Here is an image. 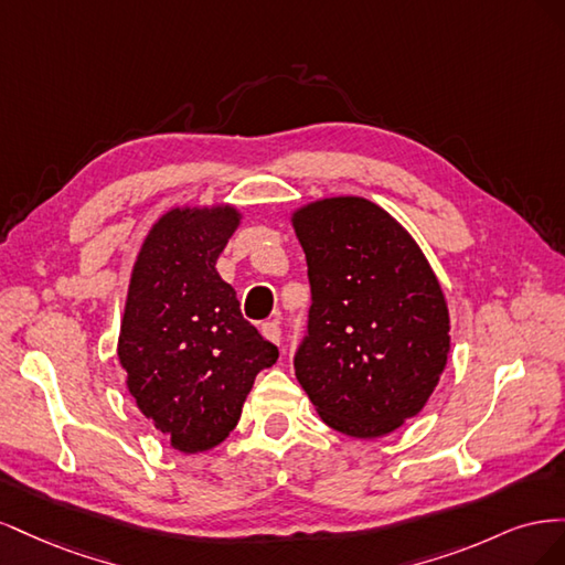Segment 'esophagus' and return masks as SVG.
<instances>
[{
	"instance_id": "obj_1",
	"label": "esophagus",
	"mask_w": 565,
	"mask_h": 565,
	"mask_svg": "<svg viewBox=\"0 0 565 565\" xmlns=\"http://www.w3.org/2000/svg\"><path fill=\"white\" fill-rule=\"evenodd\" d=\"M262 334L268 339V341H273V344H280V339H282V332H280V324L276 322V320H270V322H264L262 324Z\"/></svg>"
}]
</instances>
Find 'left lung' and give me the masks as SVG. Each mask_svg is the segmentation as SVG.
Listing matches in <instances>:
<instances>
[{
    "instance_id": "left-lung-1",
    "label": "left lung",
    "mask_w": 565,
    "mask_h": 565,
    "mask_svg": "<svg viewBox=\"0 0 565 565\" xmlns=\"http://www.w3.org/2000/svg\"><path fill=\"white\" fill-rule=\"evenodd\" d=\"M292 224L311 282L297 380L334 431H396L448 363V303L434 270L398 221L365 198L318 200Z\"/></svg>"
}]
</instances>
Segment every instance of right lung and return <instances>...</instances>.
Here are the masks:
<instances>
[{"instance_id":"obj_1","label":"right lung","mask_w":565,"mask_h":565,"mask_svg":"<svg viewBox=\"0 0 565 565\" xmlns=\"http://www.w3.org/2000/svg\"><path fill=\"white\" fill-rule=\"evenodd\" d=\"M237 224L228 204L167 212L131 270L119 363L141 413L185 455L235 429L254 377L278 361L216 273Z\"/></svg>"}]
</instances>
